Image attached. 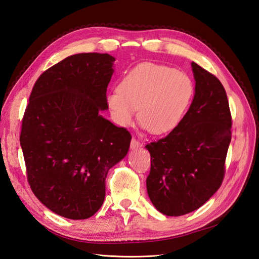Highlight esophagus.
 Listing matches in <instances>:
<instances>
[{"label":"esophagus","instance_id":"34e87169","mask_svg":"<svg viewBox=\"0 0 259 259\" xmlns=\"http://www.w3.org/2000/svg\"><path fill=\"white\" fill-rule=\"evenodd\" d=\"M140 147H142V144H140L138 140H136L135 138H133L132 142H131V149H132V150H137V149L140 148Z\"/></svg>","mask_w":259,"mask_h":259}]
</instances>
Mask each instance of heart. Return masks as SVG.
Listing matches in <instances>:
<instances>
[{
  "instance_id": "1",
  "label": "heart",
  "mask_w": 259,
  "mask_h": 259,
  "mask_svg": "<svg viewBox=\"0 0 259 259\" xmlns=\"http://www.w3.org/2000/svg\"><path fill=\"white\" fill-rule=\"evenodd\" d=\"M194 95L190 76L175 68L143 62L133 68L107 96L115 122L132 126L138 109L142 126L152 134L173 131L183 120Z\"/></svg>"
}]
</instances>
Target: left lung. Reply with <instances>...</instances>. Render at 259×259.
Masks as SVG:
<instances>
[{
    "label": "left lung",
    "mask_w": 259,
    "mask_h": 259,
    "mask_svg": "<svg viewBox=\"0 0 259 259\" xmlns=\"http://www.w3.org/2000/svg\"><path fill=\"white\" fill-rule=\"evenodd\" d=\"M195 81L189 110L169 134L148 144L151 168L147 192L166 216L201 207L221 187L231 142V114L223 84L191 62Z\"/></svg>",
    "instance_id": "obj_1"
}]
</instances>
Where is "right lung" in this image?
Returning <instances> with one entry per match:
<instances>
[{
	"instance_id": "add662e5",
	"label": "right lung",
	"mask_w": 259,
	"mask_h": 259,
	"mask_svg": "<svg viewBox=\"0 0 259 259\" xmlns=\"http://www.w3.org/2000/svg\"><path fill=\"white\" fill-rule=\"evenodd\" d=\"M114 61L109 54L72 55L43 72L30 95L20 134L28 182L59 216L95 214L109 169L128 152L130 133L100 114Z\"/></svg>"
}]
</instances>
